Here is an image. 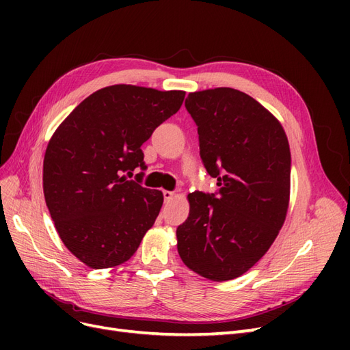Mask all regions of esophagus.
Returning a JSON list of instances; mask_svg holds the SVG:
<instances>
[{"label": "esophagus", "instance_id": "1", "mask_svg": "<svg viewBox=\"0 0 350 350\" xmlns=\"http://www.w3.org/2000/svg\"><path fill=\"white\" fill-rule=\"evenodd\" d=\"M174 196H175V193H174V191H167V189H165V191H163V197H165V200H166V201L172 200V198H174Z\"/></svg>", "mask_w": 350, "mask_h": 350}]
</instances>
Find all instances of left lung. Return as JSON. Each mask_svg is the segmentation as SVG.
Instances as JSON below:
<instances>
[{
    "label": "left lung",
    "instance_id": "left-lung-1",
    "mask_svg": "<svg viewBox=\"0 0 350 350\" xmlns=\"http://www.w3.org/2000/svg\"><path fill=\"white\" fill-rule=\"evenodd\" d=\"M200 156L219 193L188 194L176 229L179 257L213 282L247 273L279 235L289 208L291 150L282 124L260 102L230 88L188 94Z\"/></svg>",
    "mask_w": 350,
    "mask_h": 350
}]
</instances>
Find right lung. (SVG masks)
<instances>
[{
    "label": "right lung",
    "instance_id": "1",
    "mask_svg": "<svg viewBox=\"0 0 350 350\" xmlns=\"http://www.w3.org/2000/svg\"><path fill=\"white\" fill-rule=\"evenodd\" d=\"M184 98V90L113 84L77 105L52 134L44 157L45 201L62 243L88 267L129 261L153 226L162 191L129 181L124 172L146 169L143 143Z\"/></svg>",
    "mask_w": 350,
    "mask_h": 350
}]
</instances>
